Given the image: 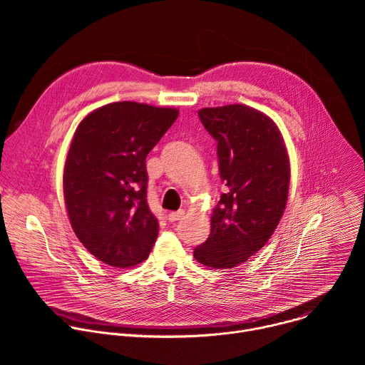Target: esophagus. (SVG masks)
<instances>
[{
  "label": "esophagus",
  "mask_w": 365,
  "mask_h": 365,
  "mask_svg": "<svg viewBox=\"0 0 365 365\" xmlns=\"http://www.w3.org/2000/svg\"><path fill=\"white\" fill-rule=\"evenodd\" d=\"M183 215H185V211H183V210H180V211H175V212H169L168 220H169L170 222H175V221H179Z\"/></svg>",
  "instance_id": "34e87169"
}]
</instances>
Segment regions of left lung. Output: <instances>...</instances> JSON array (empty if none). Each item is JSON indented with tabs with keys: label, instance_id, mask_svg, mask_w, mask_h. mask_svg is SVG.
Masks as SVG:
<instances>
[{
	"label": "left lung",
	"instance_id": "left-lung-1",
	"mask_svg": "<svg viewBox=\"0 0 365 365\" xmlns=\"http://www.w3.org/2000/svg\"><path fill=\"white\" fill-rule=\"evenodd\" d=\"M200 123L218 143L224 193L207 240L193 250L203 266L232 269L266 245L284 212L290 163L276 123L242 103L202 108Z\"/></svg>",
	"mask_w": 365,
	"mask_h": 365
}]
</instances>
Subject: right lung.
I'll list each match as a JSON object with an SVG mask.
<instances>
[{
  "instance_id": "1",
  "label": "right lung",
  "mask_w": 365,
  "mask_h": 365,
  "mask_svg": "<svg viewBox=\"0 0 365 365\" xmlns=\"http://www.w3.org/2000/svg\"><path fill=\"white\" fill-rule=\"evenodd\" d=\"M178 115L176 108L113 102L88 114L75 131L63 170L66 210L79 241L106 264H140L158 238L145 158Z\"/></svg>"
}]
</instances>
